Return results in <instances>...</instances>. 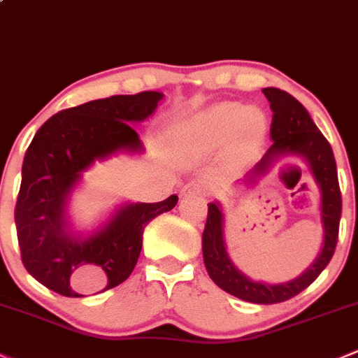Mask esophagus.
Returning <instances> with one entry per match:
<instances>
[{
	"mask_svg": "<svg viewBox=\"0 0 358 358\" xmlns=\"http://www.w3.org/2000/svg\"><path fill=\"white\" fill-rule=\"evenodd\" d=\"M204 192L203 183L199 182H189L187 185H183L182 189V196H194V194H201Z\"/></svg>",
	"mask_w": 358,
	"mask_h": 358,
	"instance_id": "obj_1",
	"label": "esophagus"
}]
</instances>
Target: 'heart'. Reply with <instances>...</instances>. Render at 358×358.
I'll return each mask as SVG.
<instances>
[{
    "instance_id": "heart-1",
    "label": "heart",
    "mask_w": 358,
    "mask_h": 358,
    "mask_svg": "<svg viewBox=\"0 0 358 358\" xmlns=\"http://www.w3.org/2000/svg\"><path fill=\"white\" fill-rule=\"evenodd\" d=\"M236 129L245 138H259L266 129V119L255 108L224 103L190 120L182 133L183 147L192 152H208L224 143Z\"/></svg>"
}]
</instances>
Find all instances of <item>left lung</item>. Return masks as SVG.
<instances>
[{"label": "left lung", "mask_w": 358, "mask_h": 358, "mask_svg": "<svg viewBox=\"0 0 358 358\" xmlns=\"http://www.w3.org/2000/svg\"><path fill=\"white\" fill-rule=\"evenodd\" d=\"M273 110V145L245 176L243 183L255 185L273 166L283 157H297L310 166V171L320 189V217L324 243L317 259L297 278L283 283L257 282L241 273L227 253L224 238V213L218 201L208 204V218L203 232V259L210 278L238 299L255 304H276L292 299L310 287L324 271L334 255L341 218V190L332 148L318 131L310 113L289 92L276 87L262 89Z\"/></svg>", "instance_id": "obj_1"}]
</instances>
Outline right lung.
<instances>
[{
	"instance_id": "1",
	"label": "right lung",
	"mask_w": 358,
	"mask_h": 358,
	"mask_svg": "<svg viewBox=\"0 0 358 358\" xmlns=\"http://www.w3.org/2000/svg\"><path fill=\"white\" fill-rule=\"evenodd\" d=\"M162 92L112 96L62 110L38 129L24 155L15 225L22 264L41 285L66 297L113 289L129 278L148 222L173 210L161 203H124L89 234L75 232L68 215L83 173L117 154H141L131 124L147 120Z\"/></svg>"
}]
</instances>
